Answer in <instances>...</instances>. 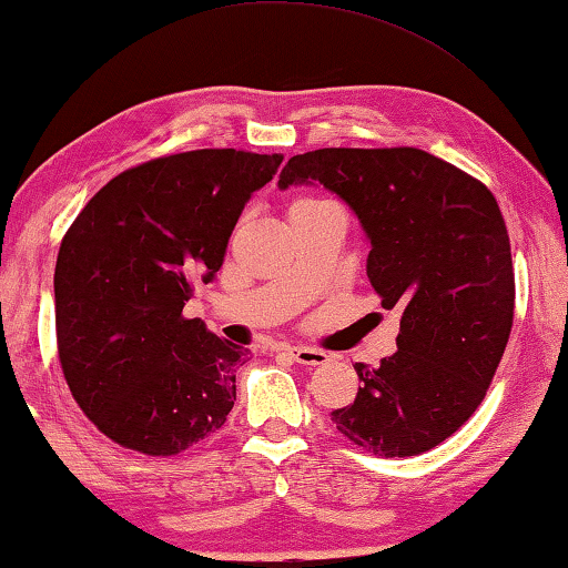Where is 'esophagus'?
Returning <instances> with one entry per match:
<instances>
[{"instance_id": "1", "label": "esophagus", "mask_w": 568, "mask_h": 568, "mask_svg": "<svg viewBox=\"0 0 568 568\" xmlns=\"http://www.w3.org/2000/svg\"><path fill=\"white\" fill-rule=\"evenodd\" d=\"M285 353L291 355V358H293L295 363L311 365V368H315V365H325V363H328V355H325L323 351H318V348H305V345H287Z\"/></svg>"}]
</instances>
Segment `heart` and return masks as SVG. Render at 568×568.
<instances>
[{
    "mask_svg": "<svg viewBox=\"0 0 568 568\" xmlns=\"http://www.w3.org/2000/svg\"><path fill=\"white\" fill-rule=\"evenodd\" d=\"M301 203H315V200H297L295 205H301Z\"/></svg>",
    "mask_w": 568,
    "mask_h": 568,
    "instance_id": "1",
    "label": "heart"
}]
</instances>
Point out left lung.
<instances>
[{
  "mask_svg": "<svg viewBox=\"0 0 568 568\" xmlns=\"http://www.w3.org/2000/svg\"><path fill=\"white\" fill-rule=\"evenodd\" d=\"M338 195L371 240L368 281L400 313L398 351L331 420L376 456L444 444L484 400L514 325L506 223L484 182L418 148H323L287 160L277 187Z\"/></svg>",
  "mask_w": 568,
  "mask_h": 568,
  "instance_id": "obj_1",
  "label": "left lung"
}]
</instances>
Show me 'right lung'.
I'll list each match as a JSON object with an SVG mask.
<instances>
[{
    "instance_id": "1",
    "label": "right lung",
    "mask_w": 568,
    "mask_h": 568,
    "mask_svg": "<svg viewBox=\"0 0 568 568\" xmlns=\"http://www.w3.org/2000/svg\"><path fill=\"white\" fill-rule=\"evenodd\" d=\"M283 155L192 150L112 178L62 237L57 353L77 406L104 436L178 456L223 428L247 351L185 318L255 190Z\"/></svg>"
}]
</instances>
